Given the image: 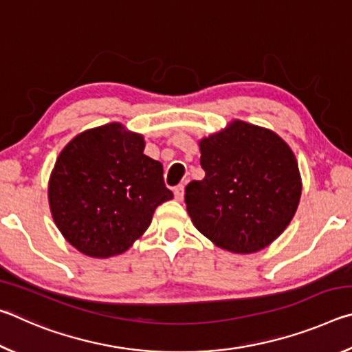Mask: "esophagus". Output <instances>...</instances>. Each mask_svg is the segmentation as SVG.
I'll use <instances>...</instances> for the list:
<instances>
[{
  "label": "esophagus",
  "mask_w": 352,
  "mask_h": 352,
  "mask_svg": "<svg viewBox=\"0 0 352 352\" xmlns=\"http://www.w3.org/2000/svg\"><path fill=\"white\" fill-rule=\"evenodd\" d=\"M174 195H175V200L183 201V197H184V186H183V184H178V186L174 188Z\"/></svg>",
  "instance_id": "34e87169"
}]
</instances>
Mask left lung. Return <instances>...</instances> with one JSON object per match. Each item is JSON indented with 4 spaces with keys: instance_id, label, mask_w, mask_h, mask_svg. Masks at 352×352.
Returning <instances> with one entry per match:
<instances>
[{
    "instance_id": "1",
    "label": "left lung",
    "mask_w": 352,
    "mask_h": 352,
    "mask_svg": "<svg viewBox=\"0 0 352 352\" xmlns=\"http://www.w3.org/2000/svg\"><path fill=\"white\" fill-rule=\"evenodd\" d=\"M204 180L184 189L195 228L233 253L265 248L287 228L301 197L290 147L272 132L233 121L200 141Z\"/></svg>"
}]
</instances>
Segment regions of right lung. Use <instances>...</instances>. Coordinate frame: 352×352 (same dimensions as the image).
Here are the masks:
<instances>
[{
	"label": "right lung",
	"instance_id": "obj_1",
	"mask_svg": "<svg viewBox=\"0 0 352 352\" xmlns=\"http://www.w3.org/2000/svg\"><path fill=\"white\" fill-rule=\"evenodd\" d=\"M142 151V135L113 122L77 135L58 155L47 199L57 228L80 253L104 259L127 252L157 206L174 197L163 164Z\"/></svg>",
	"mask_w": 352,
	"mask_h": 352
}]
</instances>
